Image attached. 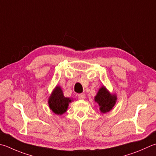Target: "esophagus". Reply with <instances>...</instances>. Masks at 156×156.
I'll return each mask as SVG.
<instances>
[{
    "instance_id": "34e87169",
    "label": "esophagus",
    "mask_w": 156,
    "mask_h": 156,
    "mask_svg": "<svg viewBox=\"0 0 156 156\" xmlns=\"http://www.w3.org/2000/svg\"><path fill=\"white\" fill-rule=\"evenodd\" d=\"M85 97H86V95H85V94H84V93L78 94V98L79 99H84Z\"/></svg>"
}]
</instances>
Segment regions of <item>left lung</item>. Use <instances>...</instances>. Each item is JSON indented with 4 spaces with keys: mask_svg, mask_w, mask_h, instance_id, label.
I'll list each match as a JSON object with an SVG mask.
<instances>
[{
    "mask_svg": "<svg viewBox=\"0 0 156 156\" xmlns=\"http://www.w3.org/2000/svg\"><path fill=\"white\" fill-rule=\"evenodd\" d=\"M116 99V96L111 94L104 87L100 88L96 97H94V100L99 103L100 110L102 113L110 111L114 106Z\"/></svg>",
    "mask_w": 156,
    "mask_h": 156,
    "instance_id": "1",
    "label": "left lung"
}]
</instances>
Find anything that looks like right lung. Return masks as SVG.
Listing matches in <instances>:
<instances>
[{"label": "right lung", "mask_w": 156, "mask_h": 156, "mask_svg": "<svg viewBox=\"0 0 156 156\" xmlns=\"http://www.w3.org/2000/svg\"><path fill=\"white\" fill-rule=\"evenodd\" d=\"M70 102L71 99L63 96L62 88L59 87H57L55 88L48 99L50 109L55 114L58 115H62L67 111L68 104Z\"/></svg>", "instance_id": "add662e5"}]
</instances>
